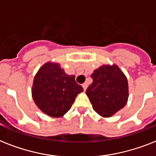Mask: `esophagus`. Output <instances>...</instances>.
Segmentation results:
<instances>
[{"mask_svg": "<svg viewBox=\"0 0 156 156\" xmlns=\"http://www.w3.org/2000/svg\"><path fill=\"white\" fill-rule=\"evenodd\" d=\"M82 87H83V88H84V90L85 91L86 88H87V87H88V85H87V84H86V83H84V84H82Z\"/></svg>", "mask_w": 156, "mask_h": 156, "instance_id": "obj_1", "label": "esophagus"}]
</instances>
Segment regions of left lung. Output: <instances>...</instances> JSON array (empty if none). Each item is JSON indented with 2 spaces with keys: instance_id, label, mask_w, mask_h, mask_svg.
<instances>
[{
  "instance_id": "8db88e82",
  "label": "left lung",
  "mask_w": 156,
  "mask_h": 156,
  "mask_svg": "<svg viewBox=\"0 0 156 156\" xmlns=\"http://www.w3.org/2000/svg\"><path fill=\"white\" fill-rule=\"evenodd\" d=\"M93 83L86 94L99 115L109 118L125 106L128 100L126 77L117 65H103L91 75Z\"/></svg>"
}]
</instances>
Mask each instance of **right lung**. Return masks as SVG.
Returning a JSON list of instances; mask_svg holds the SVG:
<instances>
[{
    "label": "right lung",
    "instance_id": "right-lung-1",
    "mask_svg": "<svg viewBox=\"0 0 156 156\" xmlns=\"http://www.w3.org/2000/svg\"><path fill=\"white\" fill-rule=\"evenodd\" d=\"M84 89L68 76L58 63H45L34 76L32 98L37 106L47 115L59 118L71 109L75 98Z\"/></svg>",
    "mask_w": 156,
    "mask_h": 156
}]
</instances>
